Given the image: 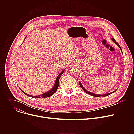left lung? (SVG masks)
Wrapping results in <instances>:
<instances>
[{
  "instance_id": "left-lung-1",
  "label": "left lung",
  "mask_w": 134,
  "mask_h": 134,
  "mask_svg": "<svg viewBox=\"0 0 134 134\" xmlns=\"http://www.w3.org/2000/svg\"><path fill=\"white\" fill-rule=\"evenodd\" d=\"M112 41L115 43V44H116L119 48H120V49H121V51H122V49H121V47H120V45L119 44V43L117 42H116V41L115 40V39H112ZM79 84H80V86H81V87L84 90V92H85L86 93H87V94H90V95H92V96H93V97H106V96H107V95H110V94H112V93H114V92H116V91H117V90H115V91H114L113 92H111V93H107V94H94V93H91V92H88V91H86L84 88V87L82 86V85L81 84V82H79Z\"/></svg>"
}]
</instances>
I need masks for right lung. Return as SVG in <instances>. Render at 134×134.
Segmentation results:
<instances>
[{"instance_id": "right-lung-1", "label": "right lung", "mask_w": 134, "mask_h": 134, "mask_svg": "<svg viewBox=\"0 0 134 134\" xmlns=\"http://www.w3.org/2000/svg\"><path fill=\"white\" fill-rule=\"evenodd\" d=\"M64 70L60 72L58 75V76H57V77L56 79V80H55V84L54 85V86L52 87V88L48 91V92L47 93H45L44 94H42L41 95H37V96H33V95H29V94H27L26 93H25L24 92H23L22 90H21V91L24 93L25 95H27L28 97H31V98H47V97H49L50 96H51V95H52L54 93L56 92L57 91V88H58V86H59V79L60 77L62 76V74H63L64 72Z\"/></svg>"}]
</instances>
